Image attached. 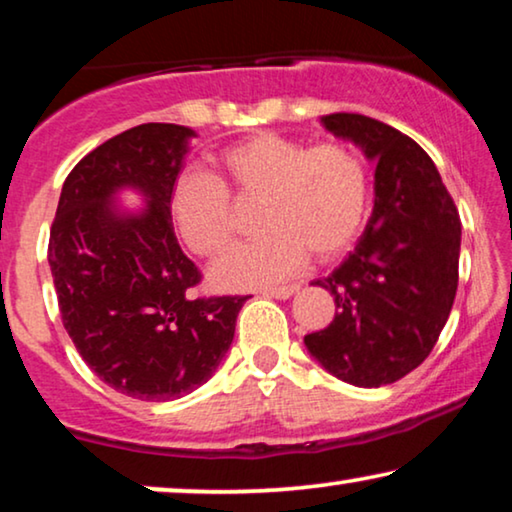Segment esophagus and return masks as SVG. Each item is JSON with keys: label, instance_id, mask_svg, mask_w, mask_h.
<instances>
[{"label": "esophagus", "instance_id": "esophagus-1", "mask_svg": "<svg viewBox=\"0 0 512 512\" xmlns=\"http://www.w3.org/2000/svg\"><path fill=\"white\" fill-rule=\"evenodd\" d=\"M300 291L298 284H291V286H279V288H268V291H263L265 298H277V300H288L291 295H295Z\"/></svg>", "mask_w": 512, "mask_h": 512}]
</instances>
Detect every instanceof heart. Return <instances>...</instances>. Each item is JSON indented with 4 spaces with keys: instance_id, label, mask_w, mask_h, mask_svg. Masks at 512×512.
Returning <instances> with one entry per match:
<instances>
[{
    "instance_id": "b5f03b06",
    "label": "heart",
    "mask_w": 512,
    "mask_h": 512,
    "mask_svg": "<svg viewBox=\"0 0 512 512\" xmlns=\"http://www.w3.org/2000/svg\"><path fill=\"white\" fill-rule=\"evenodd\" d=\"M219 180L205 173L177 177L170 214L184 244L198 256H217L233 240L228 189L240 198H261V240L242 244L210 268L224 291L279 284L311 254L330 261L351 247L365 221L369 177L353 147H307L279 133H256L217 157Z\"/></svg>"
}]
</instances>
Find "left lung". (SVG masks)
I'll return each mask as SVG.
<instances>
[{
  "label": "left lung",
  "mask_w": 512,
  "mask_h": 512,
  "mask_svg": "<svg viewBox=\"0 0 512 512\" xmlns=\"http://www.w3.org/2000/svg\"><path fill=\"white\" fill-rule=\"evenodd\" d=\"M321 124L376 161L374 210L346 261L314 281L335 295L337 314L305 346L337 379L381 388L422 365L448 321L462 224L416 140L358 113L323 115Z\"/></svg>",
  "instance_id": "obj_1"
}]
</instances>
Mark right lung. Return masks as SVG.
Wrapping results in <instances>:
<instances>
[{
	"label": "right lung",
	"mask_w": 512,
	"mask_h": 512,
	"mask_svg": "<svg viewBox=\"0 0 512 512\" xmlns=\"http://www.w3.org/2000/svg\"><path fill=\"white\" fill-rule=\"evenodd\" d=\"M196 131L140 124L106 140L66 177L48 263L64 328L87 367L122 395L168 402L217 372L247 295L194 298L201 272L184 256L170 194ZM140 211L116 205L122 190Z\"/></svg>",
	"instance_id": "right-lung-1"
}]
</instances>
